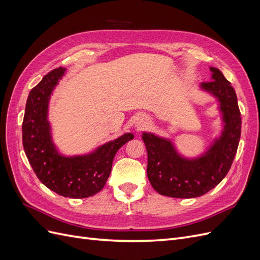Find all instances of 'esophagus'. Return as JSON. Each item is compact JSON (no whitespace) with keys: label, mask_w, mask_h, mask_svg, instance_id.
I'll return each mask as SVG.
<instances>
[{"label":"esophagus","mask_w":260,"mask_h":260,"mask_svg":"<svg viewBox=\"0 0 260 260\" xmlns=\"http://www.w3.org/2000/svg\"><path fill=\"white\" fill-rule=\"evenodd\" d=\"M146 123H147V120L145 119V118H140V119H138V121H137V125L139 128L144 127V125H146Z\"/></svg>","instance_id":"esophagus-1"}]
</instances>
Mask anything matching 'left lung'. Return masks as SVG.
<instances>
[{
    "label": "left lung",
    "instance_id": "obj_1",
    "mask_svg": "<svg viewBox=\"0 0 260 260\" xmlns=\"http://www.w3.org/2000/svg\"><path fill=\"white\" fill-rule=\"evenodd\" d=\"M211 80L201 88L219 101L224 128L221 136L203 156L187 159L180 156L169 140L144 132L147 178L154 190L170 198L192 199L209 192L229 172L241 138V113L235 90L219 69L210 67Z\"/></svg>",
    "mask_w": 260,
    "mask_h": 260
}]
</instances>
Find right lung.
<instances>
[{
    "mask_svg": "<svg viewBox=\"0 0 260 260\" xmlns=\"http://www.w3.org/2000/svg\"><path fill=\"white\" fill-rule=\"evenodd\" d=\"M64 73L61 67L53 69L30 91L22 121V145L35 174L46 187L64 198H90L104 187L115 154L135 136L125 133L88 155L58 154L52 142L48 107L52 91Z\"/></svg>",
    "mask_w": 260,
    "mask_h": 260,
    "instance_id": "obj_1",
    "label": "right lung"
}]
</instances>
